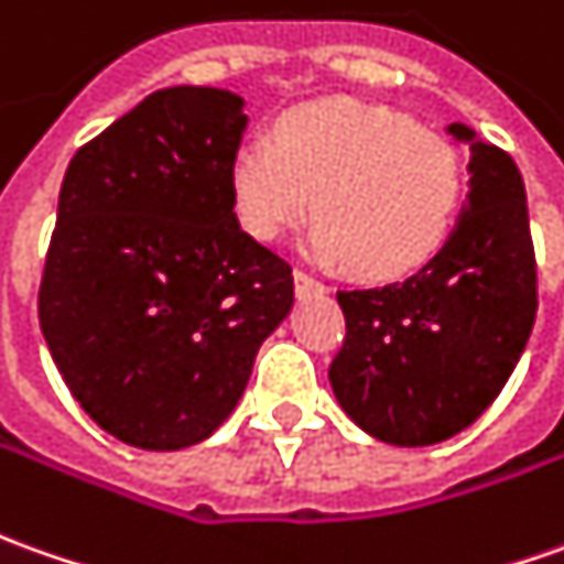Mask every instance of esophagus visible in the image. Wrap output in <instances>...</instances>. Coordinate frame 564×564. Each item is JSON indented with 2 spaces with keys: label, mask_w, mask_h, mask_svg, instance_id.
<instances>
[{
  "label": "esophagus",
  "mask_w": 564,
  "mask_h": 564,
  "mask_svg": "<svg viewBox=\"0 0 564 564\" xmlns=\"http://www.w3.org/2000/svg\"><path fill=\"white\" fill-rule=\"evenodd\" d=\"M293 281H296L299 293H321L324 290V281H317L312 271H305V268L293 271Z\"/></svg>",
  "instance_id": "obj_1"
}]
</instances>
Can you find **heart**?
<instances>
[{
    "mask_svg": "<svg viewBox=\"0 0 564 564\" xmlns=\"http://www.w3.org/2000/svg\"><path fill=\"white\" fill-rule=\"evenodd\" d=\"M315 200H311V194ZM240 225L274 240L290 225L321 218L312 250L370 281L401 278L447 240L463 197V163L442 135L411 120L321 98L290 107L274 141L247 138L231 160Z\"/></svg>",
    "mask_w": 564,
    "mask_h": 564,
    "instance_id": "1",
    "label": "heart"
}]
</instances>
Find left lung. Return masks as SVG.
Returning <instances> with one entry per match:
<instances>
[{
	"instance_id": "1",
	"label": "left lung",
	"mask_w": 564,
	"mask_h": 564,
	"mask_svg": "<svg viewBox=\"0 0 564 564\" xmlns=\"http://www.w3.org/2000/svg\"><path fill=\"white\" fill-rule=\"evenodd\" d=\"M469 200L435 259L404 281L339 290L330 364L343 411L373 438L426 447L473 426L507 386L538 314V262L519 166L466 126Z\"/></svg>"
}]
</instances>
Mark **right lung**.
<instances>
[{"mask_svg":"<svg viewBox=\"0 0 564 564\" xmlns=\"http://www.w3.org/2000/svg\"><path fill=\"white\" fill-rule=\"evenodd\" d=\"M243 98L148 95L67 166L40 327L79 408L113 438L178 451L213 435L293 305V268L234 216Z\"/></svg>","mask_w":564,"mask_h":564,"instance_id":"add662e5","label":"right lung"}]
</instances>
